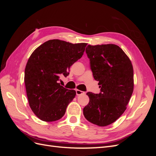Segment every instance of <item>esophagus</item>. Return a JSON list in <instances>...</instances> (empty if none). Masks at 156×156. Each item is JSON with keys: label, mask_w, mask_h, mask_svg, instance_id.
Segmentation results:
<instances>
[{"label": "esophagus", "mask_w": 156, "mask_h": 156, "mask_svg": "<svg viewBox=\"0 0 156 156\" xmlns=\"http://www.w3.org/2000/svg\"><path fill=\"white\" fill-rule=\"evenodd\" d=\"M85 94V92L81 91V90H76V94L77 96H80V95H82V94Z\"/></svg>", "instance_id": "1"}]
</instances>
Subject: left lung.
I'll list each match as a JSON object with an SVG mask.
<instances>
[{
	"instance_id": "obj_1",
	"label": "left lung",
	"mask_w": 156,
	"mask_h": 156,
	"mask_svg": "<svg viewBox=\"0 0 156 156\" xmlns=\"http://www.w3.org/2000/svg\"><path fill=\"white\" fill-rule=\"evenodd\" d=\"M86 53L101 92L87 93L90 101L83 115L94 124L107 126L126 109L133 92V66L123 50L115 44L88 45Z\"/></svg>"
}]
</instances>
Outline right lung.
Segmentation results:
<instances>
[{"mask_svg": "<svg viewBox=\"0 0 156 156\" xmlns=\"http://www.w3.org/2000/svg\"><path fill=\"white\" fill-rule=\"evenodd\" d=\"M87 45L51 40L30 55L24 81L30 107L41 120L56 121L64 115L76 92L61 86L59 78L69 75L70 66L82 57Z\"/></svg>", "mask_w": 156, "mask_h": 156, "instance_id": "right-lung-1", "label": "right lung"}]
</instances>
